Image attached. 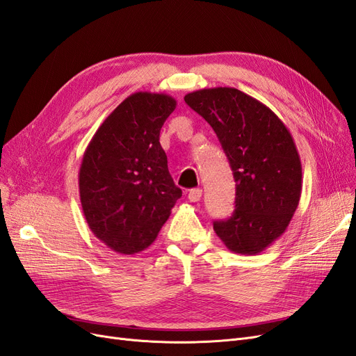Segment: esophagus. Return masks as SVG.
Wrapping results in <instances>:
<instances>
[{"mask_svg": "<svg viewBox=\"0 0 356 356\" xmlns=\"http://www.w3.org/2000/svg\"><path fill=\"white\" fill-rule=\"evenodd\" d=\"M202 197V190L200 188H193L188 191V200L190 202H199Z\"/></svg>", "mask_w": 356, "mask_h": 356, "instance_id": "34e87169", "label": "esophagus"}]
</instances>
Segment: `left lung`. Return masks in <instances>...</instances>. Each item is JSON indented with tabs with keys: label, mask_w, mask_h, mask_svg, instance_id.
Here are the masks:
<instances>
[{
	"label": "left lung",
	"mask_w": 356,
	"mask_h": 356,
	"mask_svg": "<svg viewBox=\"0 0 356 356\" xmlns=\"http://www.w3.org/2000/svg\"><path fill=\"white\" fill-rule=\"evenodd\" d=\"M186 104L217 134L236 182L233 215L213 221L230 251L255 255L286 230L301 196V161L286 126L234 88L187 93Z\"/></svg>",
	"instance_id": "left-lung-1"
}]
</instances>
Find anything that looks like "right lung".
I'll use <instances>...</instances> for the list:
<instances>
[{"mask_svg":"<svg viewBox=\"0 0 356 356\" xmlns=\"http://www.w3.org/2000/svg\"><path fill=\"white\" fill-rule=\"evenodd\" d=\"M177 108L165 93L136 92L105 118L79 174L89 229L113 251L132 255L154 242L182 196L168 169L160 129Z\"/></svg>","mask_w":356,"mask_h":356,"instance_id":"1","label":"right lung"}]
</instances>
